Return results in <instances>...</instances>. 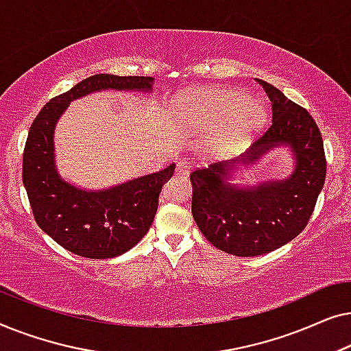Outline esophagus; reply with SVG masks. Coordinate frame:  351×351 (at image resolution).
I'll return each instance as SVG.
<instances>
[{
  "mask_svg": "<svg viewBox=\"0 0 351 351\" xmlns=\"http://www.w3.org/2000/svg\"><path fill=\"white\" fill-rule=\"evenodd\" d=\"M190 171H191V166H190V162L186 161V160H182V161L177 162L176 172H177V174H179V176H189Z\"/></svg>",
  "mask_w": 351,
  "mask_h": 351,
  "instance_id": "esophagus-1",
  "label": "esophagus"
}]
</instances>
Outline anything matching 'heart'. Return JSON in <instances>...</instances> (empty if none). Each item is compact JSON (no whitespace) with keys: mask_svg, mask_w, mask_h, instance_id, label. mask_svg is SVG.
<instances>
[{"mask_svg":"<svg viewBox=\"0 0 351 351\" xmlns=\"http://www.w3.org/2000/svg\"><path fill=\"white\" fill-rule=\"evenodd\" d=\"M177 110L190 126L217 131L213 145L219 155L241 150L265 121L262 105L234 89L186 90L177 100Z\"/></svg>","mask_w":351,"mask_h":351,"instance_id":"obj_1","label":"heart"}]
</instances>
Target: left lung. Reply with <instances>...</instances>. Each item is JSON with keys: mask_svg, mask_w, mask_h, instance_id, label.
Wrapping results in <instances>:
<instances>
[{"mask_svg": "<svg viewBox=\"0 0 351 351\" xmlns=\"http://www.w3.org/2000/svg\"><path fill=\"white\" fill-rule=\"evenodd\" d=\"M271 100V124L239 160L214 162L190 174L191 214L206 239L238 257L271 252L306 227L326 180L323 137L304 107L275 86L257 80ZM287 145L296 156L289 180L257 187H234L228 180L237 162L250 165L270 147Z\"/></svg>", "mask_w": 351, "mask_h": 351, "instance_id": "1", "label": "left lung"}]
</instances>
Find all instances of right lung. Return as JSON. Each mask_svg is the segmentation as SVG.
<instances>
[{
	"label": "right lung",
	"mask_w": 351,
	"mask_h": 351,
	"mask_svg": "<svg viewBox=\"0 0 351 351\" xmlns=\"http://www.w3.org/2000/svg\"><path fill=\"white\" fill-rule=\"evenodd\" d=\"M150 76H89L66 93L51 99L32 123L23 148L22 180L38 227L57 244L86 258L121 256L145 237L155 219L166 169L112 186L86 191L59 177L54 162V128L71 100L100 89L152 90Z\"/></svg>",
	"instance_id": "add662e5"
}]
</instances>
